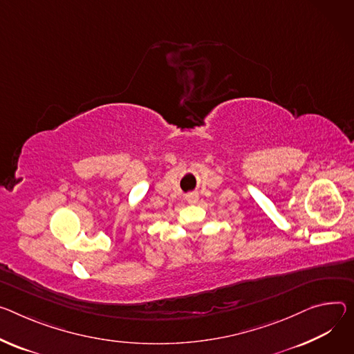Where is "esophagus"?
I'll return each mask as SVG.
<instances>
[{"instance_id":"esophagus-1","label":"esophagus","mask_w":354,"mask_h":354,"mask_svg":"<svg viewBox=\"0 0 354 354\" xmlns=\"http://www.w3.org/2000/svg\"><path fill=\"white\" fill-rule=\"evenodd\" d=\"M186 201L189 202V203H196L198 201H199V195L198 194H189V195H186Z\"/></svg>"}]
</instances>
